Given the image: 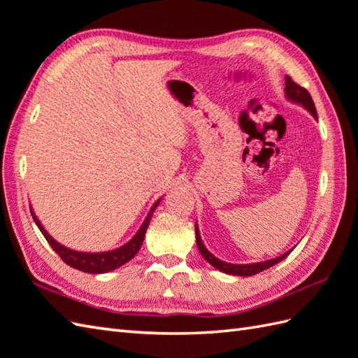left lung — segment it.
Masks as SVG:
<instances>
[{
	"instance_id": "8db88e82",
	"label": "left lung",
	"mask_w": 358,
	"mask_h": 358,
	"mask_svg": "<svg viewBox=\"0 0 358 358\" xmlns=\"http://www.w3.org/2000/svg\"><path fill=\"white\" fill-rule=\"evenodd\" d=\"M285 97L288 99L289 102L303 106L305 110L308 111L315 120H317V111H315V106H314V102H313V99H311V94L305 88H302L301 85H297L296 82H293V79L288 78V76L285 78ZM195 235H196L198 250H199V253H201V256L204 257V259L209 262L212 267H215V268L222 271V273L231 274V276H253V274L261 273L264 270L273 267V265H276L278 262L284 261L285 257L289 255V252H292V250H289V252H287L284 255H280L278 257H273V259L264 261V262L230 264V262L218 259L217 256L212 255L209 250H207L204 243H203V239H201V235H199V229H198V224L196 222H195Z\"/></svg>"
}]
</instances>
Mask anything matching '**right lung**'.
<instances>
[{"mask_svg":"<svg viewBox=\"0 0 358 358\" xmlns=\"http://www.w3.org/2000/svg\"><path fill=\"white\" fill-rule=\"evenodd\" d=\"M160 201H162V198H159L154 203L151 210H149V213L146 215L143 224H141L140 229L137 230V234L132 236L127 244H123L122 247L114 248V250H110V252H96V253L78 252V250H73V248L62 245L61 243H57V241L55 238H52V235H50L48 231L44 229L43 224H41L39 218L36 217L35 212H33L31 206H30V213H31L33 220H35L38 229L41 230V234L44 235V238L48 241V244L52 245L53 250L61 256V259L66 265H70V267L76 268L79 271H84V273L101 274V273H108V271H113L115 268L122 267V265L129 262L132 257L137 255L141 244H143L146 229L149 226V222H151L152 215L157 209V206L160 204Z\"/></svg>","mask_w":358,"mask_h":358,"instance_id":"obj_1","label":"right lung"}]
</instances>
